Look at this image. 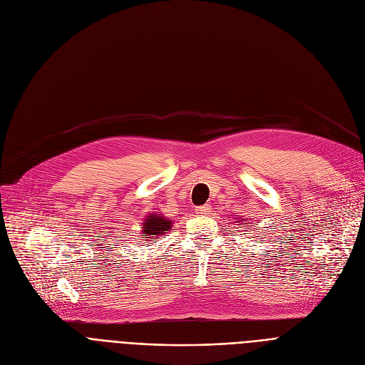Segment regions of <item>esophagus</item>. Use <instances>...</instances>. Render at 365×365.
I'll return each instance as SVG.
<instances>
[{
  "label": "esophagus",
  "mask_w": 365,
  "mask_h": 365,
  "mask_svg": "<svg viewBox=\"0 0 365 365\" xmlns=\"http://www.w3.org/2000/svg\"><path fill=\"white\" fill-rule=\"evenodd\" d=\"M197 213H198L200 216H207L208 213H212V207H210V205L198 207V208H197Z\"/></svg>",
  "instance_id": "esophagus-1"
}]
</instances>
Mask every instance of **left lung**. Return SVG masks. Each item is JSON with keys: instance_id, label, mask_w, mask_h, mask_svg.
I'll use <instances>...</instances> for the list:
<instances>
[{"instance_id": "1", "label": "left lung", "mask_w": 365, "mask_h": 365, "mask_svg": "<svg viewBox=\"0 0 365 365\" xmlns=\"http://www.w3.org/2000/svg\"><path fill=\"white\" fill-rule=\"evenodd\" d=\"M240 222H242V225H244V226H247V223H245V222H247V219H241V217H240ZM240 222H237V223H240Z\"/></svg>"}]
</instances>
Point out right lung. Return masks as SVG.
<instances>
[{
  "label": "right lung",
  "mask_w": 365,
  "mask_h": 365,
  "mask_svg": "<svg viewBox=\"0 0 365 365\" xmlns=\"http://www.w3.org/2000/svg\"><path fill=\"white\" fill-rule=\"evenodd\" d=\"M173 222L168 220L164 215H157L152 213L149 216H146V219L142 223V238H149L148 241H150L153 237H160L164 235L165 231L171 229Z\"/></svg>",
  "instance_id": "obj_1"
}]
</instances>
